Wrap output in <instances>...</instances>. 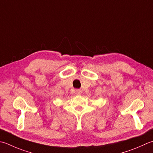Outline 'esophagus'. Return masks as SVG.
Here are the masks:
<instances>
[{"label":"esophagus","instance_id":"esophagus-1","mask_svg":"<svg viewBox=\"0 0 153 153\" xmlns=\"http://www.w3.org/2000/svg\"><path fill=\"white\" fill-rule=\"evenodd\" d=\"M81 94H82V91L80 89H76V94L80 95Z\"/></svg>","mask_w":153,"mask_h":153}]
</instances>
